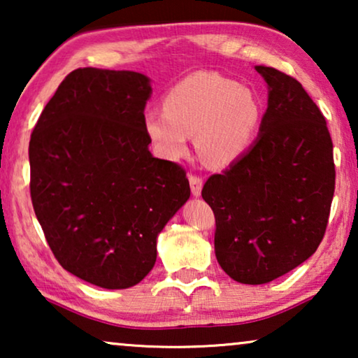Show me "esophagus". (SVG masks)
<instances>
[{"mask_svg": "<svg viewBox=\"0 0 358 358\" xmlns=\"http://www.w3.org/2000/svg\"><path fill=\"white\" fill-rule=\"evenodd\" d=\"M189 184H190V190H192L194 197H199V195L202 194V185H203L202 178H199V176H195V174H190Z\"/></svg>", "mask_w": 358, "mask_h": 358, "instance_id": "34e87169", "label": "esophagus"}]
</instances>
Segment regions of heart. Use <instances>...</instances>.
Segmentation results:
<instances>
[{
    "label": "heart",
    "instance_id": "heart-1",
    "mask_svg": "<svg viewBox=\"0 0 358 358\" xmlns=\"http://www.w3.org/2000/svg\"><path fill=\"white\" fill-rule=\"evenodd\" d=\"M261 120V106L251 90L215 73H194L163 99V112L143 117L156 151L178 159L187 151V136L205 164L224 168L248 150Z\"/></svg>",
    "mask_w": 358,
    "mask_h": 358
}]
</instances>
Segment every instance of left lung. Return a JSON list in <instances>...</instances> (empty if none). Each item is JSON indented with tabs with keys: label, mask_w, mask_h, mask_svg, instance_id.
Listing matches in <instances>:
<instances>
[{
	"label": "left lung",
	"mask_w": 358,
	"mask_h": 358,
	"mask_svg": "<svg viewBox=\"0 0 358 358\" xmlns=\"http://www.w3.org/2000/svg\"><path fill=\"white\" fill-rule=\"evenodd\" d=\"M256 71L268 87L259 136L202 189L217 223V261L248 285L275 280L315 254L336 185L324 115L295 78L264 65Z\"/></svg>",
	"instance_id": "left-lung-1"
}]
</instances>
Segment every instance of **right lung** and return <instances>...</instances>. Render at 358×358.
<instances>
[{"label":"right lung","mask_w":358,"mask_h":358,"mask_svg":"<svg viewBox=\"0 0 358 358\" xmlns=\"http://www.w3.org/2000/svg\"><path fill=\"white\" fill-rule=\"evenodd\" d=\"M150 78L78 68L42 110L29 143L34 212L60 266L109 290L134 287L156 239L190 197L185 171L150 153Z\"/></svg>","instance_id":"right-lung-1"}]
</instances>
